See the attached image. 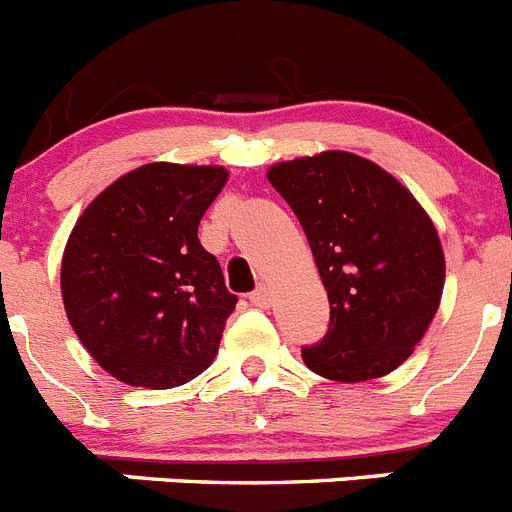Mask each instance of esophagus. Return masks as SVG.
Listing matches in <instances>:
<instances>
[{
  "label": "esophagus",
  "mask_w": 512,
  "mask_h": 512,
  "mask_svg": "<svg viewBox=\"0 0 512 512\" xmlns=\"http://www.w3.org/2000/svg\"><path fill=\"white\" fill-rule=\"evenodd\" d=\"M248 302H251L253 307H261V310H264V307H269L271 305L269 287H266V284H261V287L253 289L251 295H248Z\"/></svg>",
  "instance_id": "esophagus-1"
}]
</instances>
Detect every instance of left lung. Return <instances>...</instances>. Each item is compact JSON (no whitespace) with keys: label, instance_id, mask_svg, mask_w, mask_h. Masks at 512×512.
<instances>
[{"label":"left lung","instance_id":"left-lung-1","mask_svg":"<svg viewBox=\"0 0 512 512\" xmlns=\"http://www.w3.org/2000/svg\"><path fill=\"white\" fill-rule=\"evenodd\" d=\"M300 220L328 292V333L302 346L320 377L366 382L413 354L443 292V251L431 217L377 164L346 151L269 169Z\"/></svg>","mask_w":512,"mask_h":512}]
</instances>
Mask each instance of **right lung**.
Here are the masks:
<instances>
[{
	"instance_id": "obj_1",
	"label": "right lung",
	"mask_w": 512,
	"mask_h": 512,
	"mask_svg": "<svg viewBox=\"0 0 512 512\" xmlns=\"http://www.w3.org/2000/svg\"><path fill=\"white\" fill-rule=\"evenodd\" d=\"M225 182L220 166H140L71 230L61 264L66 315L120 382L169 390L215 359L238 297L197 228Z\"/></svg>"
}]
</instances>
